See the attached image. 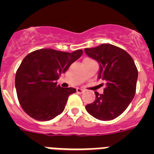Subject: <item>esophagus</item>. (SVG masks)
I'll return each instance as SVG.
<instances>
[{
    "label": "esophagus",
    "mask_w": 154,
    "mask_h": 154,
    "mask_svg": "<svg viewBox=\"0 0 154 154\" xmlns=\"http://www.w3.org/2000/svg\"><path fill=\"white\" fill-rule=\"evenodd\" d=\"M76 92H77V93H79V94H82L85 92V90H83V89H79V88H77V89H76Z\"/></svg>",
    "instance_id": "1"
}]
</instances>
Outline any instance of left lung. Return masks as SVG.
Wrapping results in <instances>:
<instances>
[{
  "instance_id": "left-lung-1",
  "label": "left lung",
  "mask_w": 154,
  "mask_h": 154,
  "mask_svg": "<svg viewBox=\"0 0 154 154\" xmlns=\"http://www.w3.org/2000/svg\"><path fill=\"white\" fill-rule=\"evenodd\" d=\"M85 52L97 61L98 79L106 84L103 94L95 92V101L85 109L96 119L112 120L124 112L135 96L138 71L134 61L126 51L110 44L85 48Z\"/></svg>"
}]
</instances>
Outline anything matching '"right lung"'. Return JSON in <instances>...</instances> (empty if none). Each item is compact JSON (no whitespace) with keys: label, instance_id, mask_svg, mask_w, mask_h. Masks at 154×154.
<instances>
[{"label":"right lung","instance_id":"1","mask_svg":"<svg viewBox=\"0 0 154 154\" xmlns=\"http://www.w3.org/2000/svg\"><path fill=\"white\" fill-rule=\"evenodd\" d=\"M82 52L43 48L23 59L16 72L15 88L19 103L28 116L36 120L48 121L63 112L69 96L76 89H64L57 85L56 81Z\"/></svg>","mask_w":154,"mask_h":154}]
</instances>
